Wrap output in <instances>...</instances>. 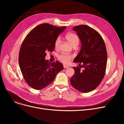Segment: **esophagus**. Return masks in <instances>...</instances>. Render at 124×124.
I'll use <instances>...</instances> for the list:
<instances>
[{
	"label": "esophagus",
	"mask_w": 124,
	"mask_h": 124,
	"mask_svg": "<svg viewBox=\"0 0 124 124\" xmlns=\"http://www.w3.org/2000/svg\"><path fill=\"white\" fill-rule=\"evenodd\" d=\"M63 67H64V68H68V67H69V66H68L66 65H63Z\"/></svg>",
	"instance_id": "esophagus-1"
}]
</instances>
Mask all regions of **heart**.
<instances>
[{
  "label": "heart",
  "instance_id": "1",
  "mask_svg": "<svg viewBox=\"0 0 124 124\" xmlns=\"http://www.w3.org/2000/svg\"><path fill=\"white\" fill-rule=\"evenodd\" d=\"M66 40L73 47H76L79 44V38L78 36L74 33H68L65 36ZM61 43L60 37H57L54 42V47L56 49H59ZM73 57L72 54L61 53L58 56V59L64 64H68L70 63L71 59Z\"/></svg>",
  "mask_w": 124,
  "mask_h": 124
}]
</instances>
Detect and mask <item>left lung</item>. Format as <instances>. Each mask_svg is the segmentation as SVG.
Wrapping results in <instances>:
<instances>
[{
	"label": "left lung",
	"mask_w": 124,
	"mask_h": 124,
	"mask_svg": "<svg viewBox=\"0 0 124 124\" xmlns=\"http://www.w3.org/2000/svg\"><path fill=\"white\" fill-rule=\"evenodd\" d=\"M73 30L77 32L82 45L73 60L79 64V66L73 67L75 73L71 78L70 83L77 90L87 93L98 86L105 76L107 63L106 47L101 35L89 26L77 25Z\"/></svg>",
	"instance_id": "left-lung-1"
}]
</instances>
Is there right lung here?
Wrapping results in <instances>:
<instances>
[{
  "instance_id": "add662e5",
  "label": "right lung",
  "mask_w": 124,
  "mask_h": 124,
  "mask_svg": "<svg viewBox=\"0 0 124 124\" xmlns=\"http://www.w3.org/2000/svg\"><path fill=\"white\" fill-rule=\"evenodd\" d=\"M66 29L42 23L31 31L23 41L18 56V62L23 77L31 88L41 90L55 79L63 69L59 61L49 62L45 58L48 52L54 49V42Z\"/></svg>"
}]
</instances>
